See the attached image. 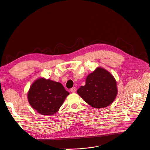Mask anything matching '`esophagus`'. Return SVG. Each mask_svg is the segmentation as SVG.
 Listing matches in <instances>:
<instances>
[{"mask_svg":"<svg viewBox=\"0 0 150 150\" xmlns=\"http://www.w3.org/2000/svg\"><path fill=\"white\" fill-rule=\"evenodd\" d=\"M71 93H75L76 92V88L75 87H73V88H72L71 89Z\"/></svg>","mask_w":150,"mask_h":150,"instance_id":"1","label":"esophagus"}]
</instances>
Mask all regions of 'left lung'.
I'll list each match as a JSON object with an SVG mask.
<instances>
[{
  "label": "left lung",
  "mask_w": 150,
  "mask_h": 150,
  "mask_svg": "<svg viewBox=\"0 0 150 150\" xmlns=\"http://www.w3.org/2000/svg\"><path fill=\"white\" fill-rule=\"evenodd\" d=\"M77 93L94 108H106L117 96L116 81L110 72L98 67L87 76L85 85L80 87Z\"/></svg>",
  "instance_id": "obj_1"
}]
</instances>
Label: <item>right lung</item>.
<instances>
[{
    "mask_svg": "<svg viewBox=\"0 0 150 150\" xmlns=\"http://www.w3.org/2000/svg\"><path fill=\"white\" fill-rule=\"evenodd\" d=\"M69 94L60 82L40 78L31 85L28 93V100L38 113L51 116L59 110Z\"/></svg>",
    "mask_w": 150,
    "mask_h": 150,
    "instance_id": "obj_1",
    "label": "right lung"
}]
</instances>
